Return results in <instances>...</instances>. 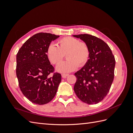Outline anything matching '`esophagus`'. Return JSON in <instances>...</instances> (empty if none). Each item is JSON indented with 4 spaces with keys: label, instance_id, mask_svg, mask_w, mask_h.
Returning <instances> with one entry per match:
<instances>
[{
    "label": "esophagus",
    "instance_id": "34e87169",
    "mask_svg": "<svg viewBox=\"0 0 133 133\" xmlns=\"http://www.w3.org/2000/svg\"><path fill=\"white\" fill-rule=\"evenodd\" d=\"M69 75V74H65V73H63L62 74V76L63 78H66L67 76Z\"/></svg>",
    "mask_w": 133,
    "mask_h": 133
}]
</instances>
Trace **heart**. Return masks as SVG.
Segmentation results:
<instances>
[{
  "label": "heart",
  "instance_id": "1",
  "mask_svg": "<svg viewBox=\"0 0 133 133\" xmlns=\"http://www.w3.org/2000/svg\"><path fill=\"white\" fill-rule=\"evenodd\" d=\"M57 45L51 43L46 49V55L51 63L58 65L63 60L65 55L66 61L60 64L57 70L60 73H68L79 66L85 65L90 57V48L88 44L77 38L65 37L59 39Z\"/></svg>",
  "mask_w": 133,
  "mask_h": 133
}]
</instances>
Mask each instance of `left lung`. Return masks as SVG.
<instances>
[{
    "mask_svg": "<svg viewBox=\"0 0 133 133\" xmlns=\"http://www.w3.org/2000/svg\"><path fill=\"white\" fill-rule=\"evenodd\" d=\"M86 42L90 48L87 64L74 74V90L84 103L96 104L103 100L110 89L114 77L115 60L108 44L90 34L74 35Z\"/></svg>",
    "mask_w": 133,
    "mask_h": 133,
    "instance_id": "obj_1",
    "label": "left lung"
}]
</instances>
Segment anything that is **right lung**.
<instances>
[{"label": "right lung", "instance_id": "add662e5", "mask_svg": "<svg viewBox=\"0 0 133 133\" xmlns=\"http://www.w3.org/2000/svg\"><path fill=\"white\" fill-rule=\"evenodd\" d=\"M59 37L39 33L24 43L17 54L16 74L22 93L31 103L44 105L54 98L62 80L46 55L50 43Z\"/></svg>", "mask_w": 133, "mask_h": 133}]
</instances>
